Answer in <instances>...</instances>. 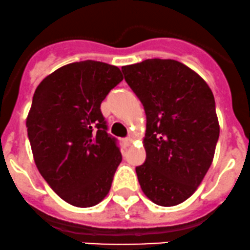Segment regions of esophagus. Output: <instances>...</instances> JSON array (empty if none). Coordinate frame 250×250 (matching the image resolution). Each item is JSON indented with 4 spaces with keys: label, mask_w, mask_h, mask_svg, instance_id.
<instances>
[{
    "label": "esophagus",
    "mask_w": 250,
    "mask_h": 250,
    "mask_svg": "<svg viewBox=\"0 0 250 250\" xmlns=\"http://www.w3.org/2000/svg\"><path fill=\"white\" fill-rule=\"evenodd\" d=\"M132 143H133V140L131 137H126V138H124V140H123V144H124L125 146H131Z\"/></svg>",
    "instance_id": "esophagus-1"
}]
</instances>
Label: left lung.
<instances>
[{
    "instance_id": "1",
    "label": "left lung",
    "mask_w": 250,
    "mask_h": 250,
    "mask_svg": "<svg viewBox=\"0 0 250 250\" xmlns=\"http://www.w3.org/2000/svg\"><path fill=\"white\" fill-rule=\"evenodd\" d=\"M122 71L146 115V163L136 167L142 191L159 206L179 205L196 191L214 158L220 127L212 90L171 59H148Z\"/></svg>"
}]
</instances>
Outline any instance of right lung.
Returning a JSON list of instances; mask_svg holds the SVG:
<instances>
[{
	"mask_svg": "<svg viewBox=\"0 0 250 250\" xmlns=\"http://www.w3.org/2000/svg\"><path fill=\"white\" fill-rule=\"evenodd\" d=\"M123 78L117 66L85 60L58 68L36 89L26 118L33 159L69 205L92 207L109 192L122 153L100 107Z\"/></svg>",
	"mask_w": 250,
	"mask_h": 250,
	"instance_id": "1",
	"label": "right lung"
}]
</instances>
